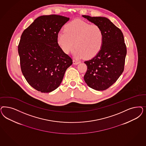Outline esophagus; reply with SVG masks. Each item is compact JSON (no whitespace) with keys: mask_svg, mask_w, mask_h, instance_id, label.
Returning <instances> with one entry per match:
<instances>
[{"mask_svg":"<svg viewBox=\"0 0 146 146\" xmlns=\"http://www.w3.org/2000/svg\"><path fill=\"white\" fill-rule=\"evenodd\" d=\"M79 63H80V62L77 61H76V60H73V64H74L77 65V64H79Z\"/></svg>","mask_w":146,"mask_h":146,"instance_id":"esophagus-1","label":"esophagus"}]
</instances>
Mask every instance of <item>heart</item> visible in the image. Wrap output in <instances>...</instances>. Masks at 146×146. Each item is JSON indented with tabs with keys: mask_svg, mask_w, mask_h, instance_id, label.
Returning <instances> with one entry per match:
<instances>
[{
	"mask_svg": "<svg viewBox=\"0 0 146 146\" xmlns=\"http://www.w3.org/2000/svg\"><path fill=\"white\" fill-rule=\"evenodd\" d=\"M102 28L97 25H91L80 20L66 24L64 31L57 34V40L63 52L68 54L72 50L77 58H91L97 55L104 43Z\"/></svg>",
	"mask_w": 146,
	"mask_h": 146,
	"instance_id": "obj_1",
	"label": "heart"
}]
</instances>
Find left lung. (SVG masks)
Returning <instances> with one entry per match:
<instances>
[{
    "label": "left lung",
    "instance_id": "1",
    "mask_svg": "<svg viewBox=\"0 0 146 146\" xmlns=\"http://www.w3.org/2000/svg\"><path fill=\"white\" fill-rule=\"evenodd\" d=\"M82 17L102 28L104 37L99 52L92 59L84 62L88 69L84 80L90 88L105 90L117 80L124 70L127 49L123 35L107 18L85 15Z\"/></svg>",
    "mask_w": 146,
    "mask_h": 146
}]
</instances>
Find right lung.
Wrapping results in <instances>:
<instances>
[{
	"label": "right lung",
	"mask_w": 146,
	"mask_h": 146,
	"mask_svg": "<svg viewBox=\"0 0 146 146\" xmlns=\"http://www.w3.org/2000/svg\"><path fill=\"white\" fill-rule=\"evenodd\" d=\"M69 20L55 14L40 16L21 36L18 53L22 73L29 84L43 93L57 89L72 64L57 40V34Z\"/></svg>",
	"instance_id": "obj_1"
}]
</instances>
